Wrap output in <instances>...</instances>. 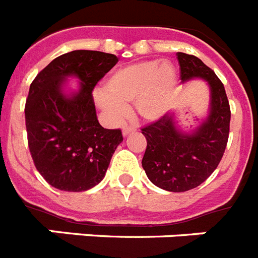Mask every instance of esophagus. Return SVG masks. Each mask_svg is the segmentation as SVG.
Returning <instances> with one entry per match:
<instances>
[{
  "label": "esophagus",
  "mask_w": 258,
  "mask_h": 258,
  "mask_svg": "<svg viewBox=\"0 0 258 258\" xmlns=\"http://www.w3.org/2000/svg\"><path fill=\"white\" fill-rule=\"evenodd\" d=\"M135 127H134V125H128V124H124L123 125V135H128V134H131V133H134V131H135Z\"/></svg>",
  "instance_id": "1"
}]
</instances>
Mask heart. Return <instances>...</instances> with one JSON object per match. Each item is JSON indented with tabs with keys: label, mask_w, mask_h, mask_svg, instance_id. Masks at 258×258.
<instances>
[{
	"label": "heart",
	"mask_w": 258,
	"mask_h": 258,
	"mask_svg": "<svg viewBox=\"0 0 258 258\" xmlns=\"http://www.w3.org/2000/svg\"><path fill=\"white\" fill-rule=\"evenodd\" d=\"M176 73L168 62L146 60L120 67L105 82V90H97L96 101L111 120L116 122L135 105L140 116L156 120L172 105Z\"/></svg>",
	"instance_id": "obj_1"
}]
</instances>
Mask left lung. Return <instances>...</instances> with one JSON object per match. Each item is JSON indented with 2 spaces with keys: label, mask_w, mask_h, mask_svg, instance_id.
Segmentation results:
<instances>
[{
  "label": "left lung",
  "mask_w": 258,
  "mask_h": 258,
  "mask_svg": "<svg viewBox=\"0 0 258 258\" xmlns=\"http://www.w3.org/2000/svg\"><path fill=\"white\" fill-rule=\"evenodd\" d=\"M177 59L182 82L194 77L209 82L210 114L192 134L178 131L169 114L144 125L147 148L142 165L156 186L181 192L205 182L219 165L228 142L231 109L224 85L213 69L194 55L178 52Z\"/></svg>",
  "instance_id": "obj_1"
}]
</instances>
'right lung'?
<instances>
[{
  "label": "right lung",
  "mask_w": 258,
  "mask_h": 258,
  "mask_svg": "<svg viewBox=\"0 0 258 258\" xmlns=\"http://www.w3.org/2000/svg\"><path fill=\"white\" fill-rule=\"evenodd\" d=\"M116 62L112 53L77 49L52 60L30 85L25 106L30 153L38 172L56 189H92L102 181L122 143L120 130L103 128L98 123L92 94ZM72 74L82 86L66 97L62 81Z\"/></svg>",
  "instance_id": "add662e5"
}]
</instances>
